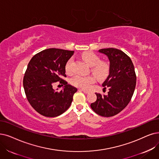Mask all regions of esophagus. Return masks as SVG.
Returning a JSON list of instances; mask_svg holds the SVG:
<instances>
[{"instance_id": "esophagus-1", "label": "esophagus", "mask_w": 159, "mask_h": 159, "mask_svg": "<svg viewBox=\"0 0 159 159\" xmlns=\"http://www.w3.org/2000/svg\"><path fill=\"white\" fill-rule=\"evenodd\" d=\"M79 91H83V92H84V93H85V94H87V93H89V91H87V90H84V89H80Z\"/></svg>"}]
</instances>
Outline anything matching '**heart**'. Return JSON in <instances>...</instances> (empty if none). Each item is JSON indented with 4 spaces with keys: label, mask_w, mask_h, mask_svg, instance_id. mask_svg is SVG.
<instances>
[{
    "label": "heart",
    "mask_w": 159,
    "mask_h": 159,
    "mask_svg": "<svg viewBox=\"0 0 159 159\" xmlns=\"http://www.w3.org/2000/svg\"><path fill=\"white\" fill-rule=\"evenodd\" d=\"M81 59L87 64L91 66V72L100 80L106 78L109 74L110 67L109 65L105 62H101L98 57L93 52H87L82 53ZM72 59H69L65 65V71L70 74L72 72ZM96 78L93 75L83 76L81 75H76L71 79V84L77 87H80L84 89H89L91 85L95 83Z\"/></svg>",
    "instance_id": "obj_1"
}]
</instances>
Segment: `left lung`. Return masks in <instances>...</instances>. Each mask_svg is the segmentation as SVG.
<instances>
[{"label":"left lung","mask_w":159,"mask_h":159,"mask_svg":"<svg viewBox=\"0 0 159 159\" xmlns=\"http://www.w3.org/2000/svg\"><path fill=\"white\" fill-rule=\"evenodd\" d=\"M98 52L110 61L109 75L102 84L109 91L107 95L95 93L97 98L91 107L98 115L108 117L117 115L129 104L135 89L136 75L130 58L122 51L106 48Z\"/></svg>","instance_id":"obj_1"}]
</instances>
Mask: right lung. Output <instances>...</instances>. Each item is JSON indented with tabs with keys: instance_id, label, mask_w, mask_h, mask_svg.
<instances>
[{
	"instance_id": "add662e5",
	"label": "right lung",
	"mask_w": 159,
	"mask_h": 159,
	"mask_svg": "<svg viewBox=\"0 0 159 159\" xmlns=\"http://www.w3.org/2000/svg\"><path fill=\"white\" fill-rule=\"evenodd\" d=\"M74 51L56 48L43 50L29 61L23 78V87L31 106L41 115L54 117L61 115L70 106L75 87L68 84L65 65ZM57 81L65 86L61 92L52 89Z\"/></svg>"
}]
</instances>
